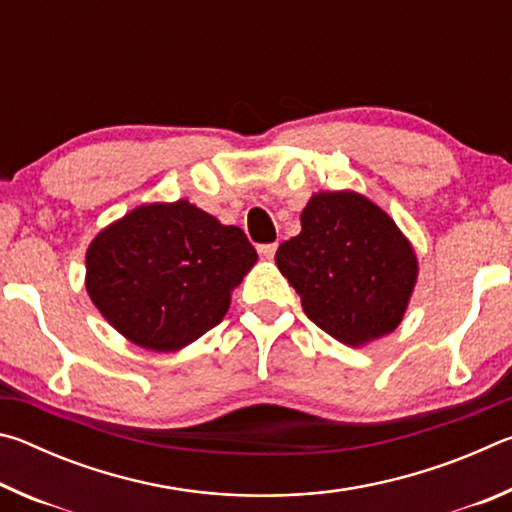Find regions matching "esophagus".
Instances as JSON below:
<instances>
[{
	"instance_id": "obj_1",
	"label": "esophagus",
	"mask_w": 512,
	"mask_h": 512,
	"mask_svg": "<svg viewBox=\"0 0 512 512\" xmlns=\"http://www.w3.org/2000/svg\"><path fill=\"white\" fill-rule=\"evenodd\" d=\"M275 250H277V244H262V246H257V253L262 255L264 259H271V257L275 255Z\"/></svg>"
}]
</instances>
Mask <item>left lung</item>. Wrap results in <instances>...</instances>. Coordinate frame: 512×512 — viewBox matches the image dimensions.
<instances>
[{
  "label": "left lung",
  "mask_w": 512,
  "mask_h": 512,
  "mask_svg": "<svg viewBox=\"0 0 512 512\" xmlns=\"http://www.w3.org/2000/svg\"><path fill=\"white\" fill-rule=\"evenodd\" d=\"M300 225L275 264L311 323L352 348L391 334L418 280V257L391 216L357 192H318Z\"/></svg>",
  "instance_id": "left-lung-1"
}]
</instances>
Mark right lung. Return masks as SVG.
<instances>
[{
  "label": "right lung",
  "instance_id": "right-lung-1",
  "mask_svg": "<svg viewBox=\"0 0 512 512\" xmlns=\"http://www.w3.org/2000/svg\"><path fill=\"white\" fill-rule=\"evenodd\" d=\"M257 250L237 225L189 201L149 203L103 228L85 255V289L128 341L176 352L228 314Z\"/></svg>",
  "mask_w": 512,
  "mask_h": 512
}]
</instances>
